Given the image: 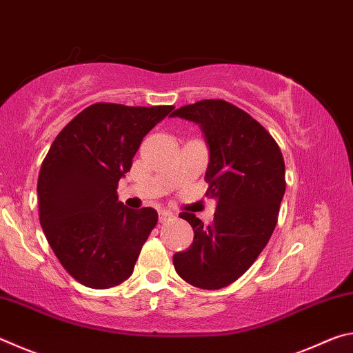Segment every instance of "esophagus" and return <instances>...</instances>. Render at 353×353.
Segmentation results:
<instances>
[{
	"mask_svg": "<svg viewBox=\"0 0 353 353\" xmlns=\"http://www.w3.org/2000/svg\"><path fill=\"white\" fill-rule=\"evenodd\" d=\"M172 218V214L170 213V212H160L159 213V221H160V223H166V221H170Z\"/></svg>",
	"mask_w": 353,
	"mask_h": 353,
	"instance_id": "34e87169",
	"label": "esophagus"
}]
</instances>
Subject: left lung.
I'll use <instances>...</instances> for the list:
<instances>
[{
  "label": "left lung",
  "mask_w": 353,
  "mask_h": 353,
  "mask_svg": "<svg viewBox=\"0 0 353 353\" xmlns=\"http://www.w3.org/2000/svg\"><path fill=\"white\" fill-rule=\"evenodd\" d=\"M171 117L201 124L210 148L207 198L216 199L213 223L182 212L194 230L193 244L172 256L176 272L202 290L229 286L246 272L276 229L285 194V160L277 141L240 107L202 99Z\"/></svg>",
  "instance_id": "8db88e82"
}]
</instances>
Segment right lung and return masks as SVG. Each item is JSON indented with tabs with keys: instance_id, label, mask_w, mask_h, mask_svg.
<instances>
[{
	"instance_id": "1",
	"label": "right lung",
	"mask_w": 353,
	"mask_h": 353,
	"mask_svg": "<svg viewBox=\"0 0 353 353\" xmlns=\"http://www.w3.org/2000/svg\"><path fill=\"white\" fill-rule=\"evenodd\" d=\"M172 105H88L65 126L41 163V229L61 265L83 286L105 290L130 277L157 224L151 207L118 202V182L140 143Z\"/></svg>"
}]
</instances>
